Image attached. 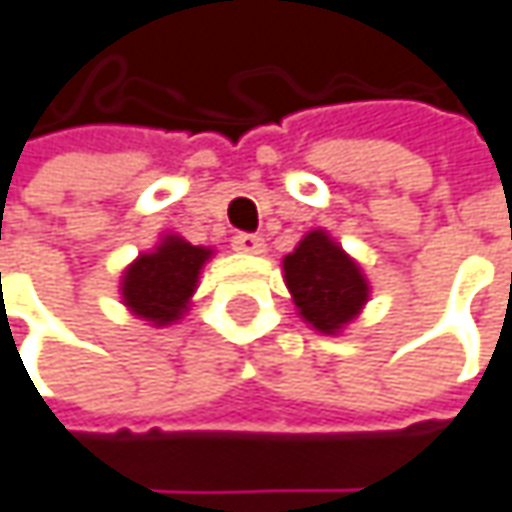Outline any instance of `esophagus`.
Masks as SVG:
<instances>
[{
	"label": "esophagus",
	"mask_w": 512,
	"mask_h": 512,
	"mask_svg": "<svg viewBox=\"0 0 512 512\" xmlns=\"http://www.w3.org/2000/svg\"><path fill=\"white\" fill-rule=\"evenodd\" d=\"M233 247L238 253H265V238L256 236V233H236Z\"/></svg>",
	"instance_id": "obj_1"
}]
</instances>
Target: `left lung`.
Instances as JSON below:
<instances>
[{
    "label": "left lung",
    "instance_id": "left-lung-1",
    "mask_svg": "<svg viewBox=\"0 0 512 512\" xmlns=\"http://www.w3.org/2000/svg\"><path fill=\"white\" fill-rule=\"evenodd\" d=\"M285 282L294 294V306L317 332H338L367 303V279L347 253L314 230L285 256Z\"/></svg>",
    "mask_w": 512,
    "mask_h": 512
}]
</instances>
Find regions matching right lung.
<instances>
[{"mask_svg": "<svg viewBox=\"0 0 512 512\" xmlns=\"http://www.w3.org/2000/svg\"><path fill=\"white\" fill-rule=\"evenodd\" d=\"M212 250L195 247L177 236H168L154 250L139 256L125 274L122 297L125 306L151 323H171L186 309L192 297L201 265Z\"/></svg>", "mask_w": 512, "mask_h": 512, "instance_id": "1", "label": "right lung"}]
</instances>
